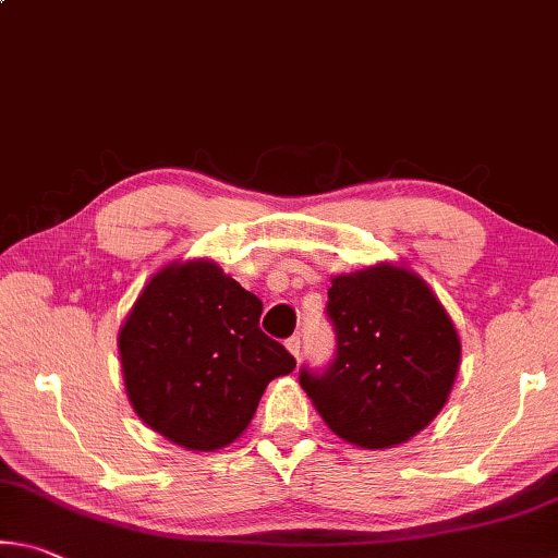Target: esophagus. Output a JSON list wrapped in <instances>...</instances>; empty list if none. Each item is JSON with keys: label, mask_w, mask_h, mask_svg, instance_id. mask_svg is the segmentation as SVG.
I'll use <instances>...</instances> for the list:
<instances>
[{"label": "esophagus", "mask_w": 558, "mask_h": 558, "mask_svg": "<svg viewBox=\"0 0 558 558\" xmlns=\"http://www.w3.org/2000/svg\"><path fill=\"white\" fill-rule=\"evenodd\" d=\"M286 348L293 352L295 357H300V350H303V342H300V335H293V338L286 340Z\"/></svg>", "instance_id": "esophagus-1"}]
</instances>
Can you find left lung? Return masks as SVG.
I'll list each match as a JSON object with an SVG mask.
<instances>
[{
  "label": "left lung",
  "instance_id": "8db88e82",
  "mask_svg": "<svg viewBox=\"0 0 558 558\" xmlns=\"http://www.w3.org/2000/svg\"><path fill=\"white\" fill-rule=\"evenodd\" d=\"M335 355L300 367V385L335 435L365 449L402 445L437 417L452 390L457 330L410 270L379 265L327 290Z\"/></svg>",
  "mask_w": 558,
  "mask_h": 558
}]
</instances>
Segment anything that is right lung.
I'll list each match as a JSON object with an SVG mask.
<instances>
[{
  "label": "right lung",
  "instance_id": "obj_1",
  "mask_svg": "<svg viewBox=\"0 0 558 558\" xmlns=\"http://www.w3.org/2000/svg\"><path fill=\"white\" fill-rule=\"evenodd\" d=\"M263 303L216 263L168 265L119 332L123 383L148 427L196 452L241 435L295 357L260 330Z\"/></svg>",
  "mask_w": 558,
  "mask_h": 558
}]
</instances>
